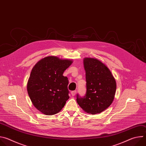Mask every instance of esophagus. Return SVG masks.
Returning a JSON list of instances; mask_svg holds the SVG:
<instances>
[{
    "instance_id": "obj_1",
    "label": "esophagus",
    "mask_w": 146,
    "mask_h": 146,
    "mask_svg": "<svg viewBox=\"0 0 146 146\" xmlns=\"http://www.w3.org/2000/svg\"><path fill=\"white\" fill-rule=\"evenodd\" d=\"M76 94V91H73L71 92V94H72V95L73 96H75Z\"/></svg>"
}]
</instances>
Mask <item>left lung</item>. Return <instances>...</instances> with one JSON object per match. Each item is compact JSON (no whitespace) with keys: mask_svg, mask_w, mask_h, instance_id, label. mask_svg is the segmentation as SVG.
<instances>
[{"mask_svg":"<svg viewBox=\"0 0 146 146\" xmlns=\"http://www.w3.org/2000/svg\"><path fill=\"white\" fill-rule=\"evenodd\" d=\"M86 77V93L77 102L86 112L100 113L112 103L116 91V82L108 67L100 60L91 58L84 59Z\"/></svg>","mask_w":146,"mask_h":146,"instance_id":"obj_1","label":"left lung"}]
</instances>
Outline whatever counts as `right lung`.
I'll return each mask as SVG.
<instances>
[{
    "mask_svg": "<svg viewBox=\"0 0 146 146\" xmlns=\"http://www.w3.org/2000/svg\"><path fill=\"white\" fill-rule=\"evenodd\" d=\"M72 64L68 59L50 56L39 60L32 69L27 90L34 106L51 115L59 112L69 98V80L63 76Z\"/></svg>",
    "mask_w": 146,
    "mask_h": 146,
    "instance_id": "1",
    "label": "right lung"
}]
</instances>
